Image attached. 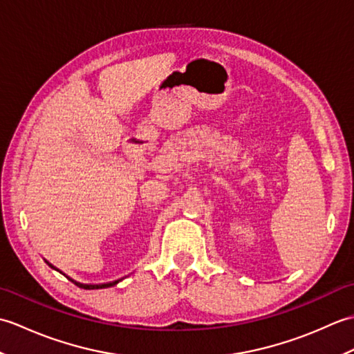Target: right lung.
I'll use <instances>...</instances> for the list:
<instances>
[{
	"mask_svg": "<svg viewBox=\"0 0 354 354\" xmlns=\"http://www.w3.org/2000/svg\"><path fill=\"white\" fill-rule=\"evenodd\" d=\"M48 266H51L50 263H48ZM53 269H56L55 266H51ZM71 280V278H70ZM74 284L76 286H79L80 289H104V288H111V286H115L118 281H122V280H117V281H112V283H104V284H82V283H77V281H74V280H71Z\"/></svg>",
	"mask_w": 354,
	"mask_h": 354,
	"instance_id": "1",
	"label": "right lung"
}]
</instances>
